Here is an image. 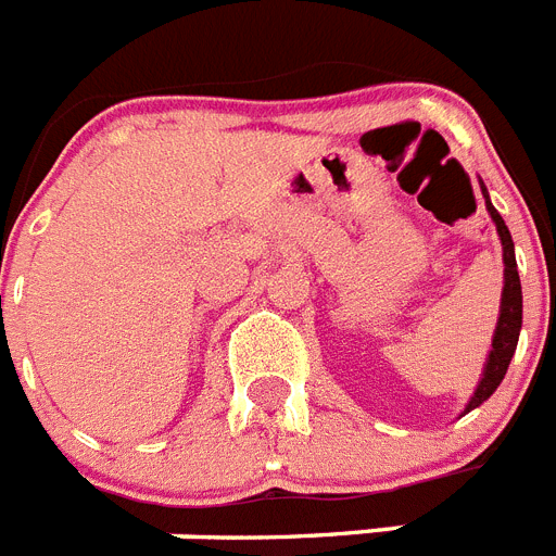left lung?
<instances>
[{"instance_id":"8db88e82","label":"left lung","mask_w":556,"mask_h":556,"mask_svg":"<svg viewBox=\"0 0 556 556\" xmlns=\"http://www.w3.org/2000/svg\"><path fill=\"white\" fill-rule=\"evenodd\" d=\"M481 191H484V186H481ZM484 198H488V191H484ZM488 211L495 223V230H498L501 236V244H504V294H501V314H498V326H495L493 351H490L488 365H484V376H481L479 387H476L473 397H470V404L465 412L484 404V401L495 392V387L501 384V378L507 376V367L515 356V348H518L520 323H523V294H520V278H518V264H515L513 236H509V228L504 225V219H501V214L493 208L490 200H488Z\"/></svg>"}]
</instances>
